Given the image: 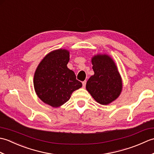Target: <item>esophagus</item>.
<instances>
[{"instance_id":"esophagus-1","label":"esophagus","mask_w":154,"mask_h":154,"mask_svg":"<svg viewBox=\"0 0 154 154\" xmlns=\"http://www.w3.org/2000/svg\"><path fill=\"white\" fill-rule=\"evenodd\" d=\"M83 87L85 88V86H86V83H87V81H83Z\"/></svg>"}]
</instances>
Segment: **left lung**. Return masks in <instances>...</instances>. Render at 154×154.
I'll return each instance as SVG.
<instances>
[{"instance_id":"left-lung-1","label":"left lung","mask_w":154,"mask_h":154,"mask_svg":"<svg viewBox=\"0 0 154 154\" xmlns=\"http://www.w3.org/2000/svg\"><path fill=\"white\" fill-rule=\"evenodd\" d=\"M94 74L86 84V89L97 102L108 104L116 99L122 83L117 67L107 55H95L92 59Z\"/></svg>"}]
</instances>
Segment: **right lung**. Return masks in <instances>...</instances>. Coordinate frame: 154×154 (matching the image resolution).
<instances>
[{"label":"right lung","instance_id":"1","mask_svg":"<svg viewBox=\"0 0 154 154\" xmlns=\"http://www.w3.org/2000/svg\"><path fill=\"white\" fill-rule=\"evenodd\" d=\"M69 53L66 50L50 52L38 65L34 77L38 97L53 107L60 106L69 100L72 93L82 87L74 72L67 68Z\"/></svg>","mask_w":154,"mask_h":154}]
</instances>
